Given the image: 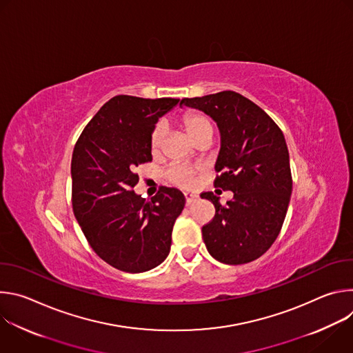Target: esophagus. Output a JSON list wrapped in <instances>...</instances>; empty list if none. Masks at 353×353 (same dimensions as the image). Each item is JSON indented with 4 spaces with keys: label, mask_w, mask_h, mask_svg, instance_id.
I'll return each instance as SVG.
<instances>
[{
    "label": "esophagus",
    "mask_w": 353,
    "mask_h": 353,
    "mask_svg": "<svg viewBox=\"0 0 353 353\" xmlns=\"http://www.w3.org/2000/svg\"><path fill=\"white\" fill-rule=\"evenodd\" d=\"M184 196H185V204L187 205H191L192 203H195L198 195L194 194V192H184Z\"/></svg>",
    "instance_id": "obj_1"
}]
</instances>
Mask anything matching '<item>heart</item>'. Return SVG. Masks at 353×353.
<instances>
[{
    "label": "heart",
    "mask_w": 353,
    "mask_h": 353,
    "mask_svg": "<svg viewBox=\"0 0 353 353\" xmlns=\"http://www.w3.org/2000/svg\"><path fill=\"white\" fill-rule=\"evenodd\" d=\"M183 125L187 131V134L191 137V139L195 142L201 135H204L205 132H211L212 131V124L211 121L203 116V114H196V113H188L184 116L183 119ZM163 137H165V127L162 124H158L154 131L152 135H150V148L154 150L161 149L162 143H163ZM166 179L180 187H185L191 183V177H192V172L188 168L184 166H179V165H173L170 166L166 173H165Z\"/></svg>",
    "instance_id": "heart-1"
}]
</instances>
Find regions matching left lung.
<instances>
[{
    "instance_id": "obj_1",
    "label": "left lung",
    "mask_w": 353,
    "mask_h": 353,
    "mask_svg": "<svg viewBox=\"0 0 353 353\" xmlns=\"http://www.w3.org/2000/svg\"><path fill=\"white\" fill-rule=\"evenodd\" d=\"M204 112L218 125L221 150L215 187L233 199L215 205V218L203 228L208 253L219 263L245 264L261 257L276 240L292 195V174L285 137L256 103L233 90L183 99L180 106Z\"/></svg>"
}]
</instances>
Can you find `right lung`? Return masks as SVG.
Returning a JSON list of instances; mask_svg holds the SVG:
<instances>
[{"mask_svg": "<svg viewBox=\"0 0 353 353\" xmlns=\"http://www.w3.org/2000/svg\"><path fill=\"white\" fill-rule=\"evenodd\" d=\"M180 99L119 94L88 123L75 143L71 177L74 215L94 253L124 272H145L170 253L172 230L185 198L162 187L145 201L132 191L134 169L152 161L150 135Z\"/></svg>", "mask_w": 353, "mask_h": 353, "instance_id": "obj_1", "label": "right lung"}]
</instances>
